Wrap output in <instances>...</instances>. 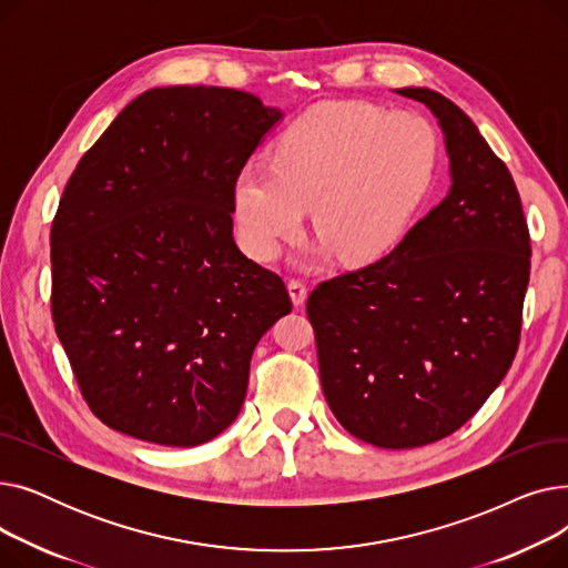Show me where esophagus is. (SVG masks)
Returning a JSON list of instances; mask_svg holds the SVG:
<instances>
[{
    "label": "esophagus",
    "instance_id": "obj_1",
    "mask_svg": "<svg viewBox=\"0 0 568 568\" xmlns=\"http://www.w3.org/2000/svg\"><path fill=\"white\" fill-rule=\"evenodd\" d=\"M287 290H290V296H292L294 306H304L306 296H308V287H306V283H304V281H300V278H290V281H287Z\"/></svg>",
    "mask_w": 568,
    "mask_h": 568
}]
</instances>
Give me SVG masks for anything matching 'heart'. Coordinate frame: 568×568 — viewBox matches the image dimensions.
Instances as JSON below:
<instances>
[{"label":"heart","instance_id":"b5f03b06","mask_svg":"<svg viewBox=\"0 0 568 568\" xmlns=\"http://www.w3.org/2000/svg\"><path fill=\"white\" fill-rule=\"evenodd\" d=\"M435 165L437 135L422 114L366 101L320 103L283 131L272 168L239 172V239L255 260H274L311 206L315 232L341 260L368 262L396 244Z\"/></svg>","mask_w":568,"mask_h":568}]
</instances>
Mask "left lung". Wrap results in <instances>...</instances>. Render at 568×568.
<instances>
[{"instance_id": "obj_1", "label": "left lung", "mask_w": 568, "mask_h": 568, "mask_svg": "<svg viewBox=\"0 0 568 568\" xmlns=\"http://www.w3.org/2000/svg\"><path fill=\"white\" fill-rule=\"evenodd\" d=\"M452 191L403 242L308 294L320 382L341 426L382 449L456 433L511 368L529 283V230L509 168L471 119L422 87Z\"/></svg>"}]
</instances>
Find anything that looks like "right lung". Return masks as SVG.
I'll list each match as a JSON object with an SVG mask.
<instances>
[{"mask_svg": "<svg viewBox=\"0 0 568 568\" xmlns=\"http://www.w3.org/2000/svg\"><path fill=\"white\" fill-rule=\"evenodd\" d=\"M278 119L239 89H149L73 170L50 227V311L108 428L197 446L242 409L257 341L292 311L232 236L234 182Z\"/></svg>", "mask_w": 568, "mask_h": 568, "instance_id": "add662e5", "label": "right lung"}]
</instances>
